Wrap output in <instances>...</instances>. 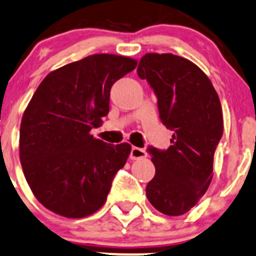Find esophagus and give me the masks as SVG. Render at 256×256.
I'll return each mask as SVG.
<instances>
[{
    "label": "esophagus",
    "mask_w": 256,
    "mask_h": 256,
    "mask_svg": "<svg viewBox=\"0 0 256 256\" xmlns=\"http://www.w3.org/2000/svg\"><path fill=\"white\" fill-rule=\"evenodd\" d=\"M147 152L144 148H138V147H132L130 152V158L132 160H141V158H146Z\"/></svg>",
    "instance_id": "34e87169"
}]
</instances>
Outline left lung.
Returning a JSON list of instances; mask_svg holds the SVG:
<instances>
[{"instance_id":"left-lung-1","label":"left lung","mask_w":256,"mask_h":256,"mask_svg":"<svg viewBox=\"0 0 256 256\" xmlns=\"http://www.w3.org/2000/svg\"><path fill=\"white\" fill-rule=\"evenodd\" d=\"M137 74L148 82L160 121L173 131L166 150L148 147L156 176L147 184V198L162 214L180 216L198 202L214 176L223 134L218 94L195 64L173 54H146Z\"/></svg>"}]
</instances>
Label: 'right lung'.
Segmentation results:
<instances>
[{"label":"right lung","instance_id":"add662e5","mask_svg":"<svg viewBox=\"0 0 256 256\" xmlns=\"http://www.w3.org/2000/svg\"><path fill=\"white\" fill-rule=\"evenodd\" d=\"M137 61L96 54L50 72L20 124V157L34 196L48 210L82 218L106 201L115 174L131 152L90 135L109 112L112 84Z\"/></svg>","mask_w":256,"mask_h":256}]
</instances>
